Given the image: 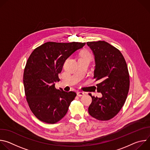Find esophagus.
Segmentation results:
<instances>
[{
  "label": "esophagus",
  "mask_w": 150,
  "mask_h": 150,
  "mask_svg": "<svg viewBox=\"0 0 150 150\" xmlns=\"http://www.w3.org/2000/svg\"><path fill=\"white\" fill-rule=\"evenodd\" d=\"M76 94H77V96H79V97H81V96H83L85 94L83 92H81V91L77 92Z\"/></svg>",
  "instance_id": "esophagus-1"
}]
</instances>
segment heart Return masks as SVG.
<instances>
[{
  "instance_id": "b5f03b06",
  "label": "heart",
  "mask_w": 150,
  "mask_h": 150,
  "mask_svg": "<svg viewBox=\"0 0 150 150\" xmlns=\"http://www.w3.org/2000/svg\"><path fill=\"white\" fill-rule=\"evenodd\" d=\"M85 59L90 60L91 55H90V54L88 52L84 51L81 54V57H80L79 59Z\"/></svg>"
}]
</instances>
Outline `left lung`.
Returning a JSON list of instances; mask_svg holds the SVG:
<instances>
[{"label":"left lung","mask_w":150,"mask_h":150,"mask_svg":"<svg viewBox=\"0 0 150 150\" xmlns=\"http://www.w3.org/2000/svg\"><path fill=\"white\" fill-rule=\"evenodd\" d=\"M95 59L94 78L97 92L102 97L92 96L89 114L99 120H108L120 110L129 88V75L125 58L116 47L104 41L87 42Z\"/></svg>","instance_id":"8db88e82"}]
</instances>
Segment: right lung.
Returning a JSON list of instances; mask_svg holds the SVG:
<instances>
[{
    "label": "right lung",
    "mask_w": 150,
    "mask_h": 150,
    "mask_svg": "<svg viewBox=\"0 0 150 150\" xmlns=\"http://www.w3.org/2000/svg\"><path fill=\"white\" fill-rule=\"evenodd\" d=\"M85 42H47L34 50L24 72L28 105L40 120L53 124L65 116L76 94L55 88L65 60Z\"/></svg>",
    "instance_id": "obj_1"
}]
</instances>
